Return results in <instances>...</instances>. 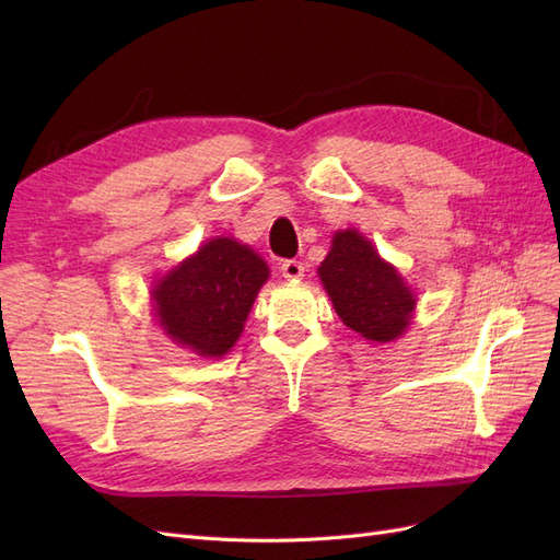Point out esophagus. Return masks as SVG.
<instances>
[{
	"label": "esophagus",
	"mask_w": 560,
	"mask_h": 560,
	"mask_svg": "<svg viewBox=\"0 0 560 560\" xmlns=\"http://www.w3.org/2000/svg\"><path fill=\"white\" fill-rule=\"evenodd\" d=\"M280 273H282L287 280H301L303 273H306V266H303V264L296 261V259H287V261H282V266H280Z\"/></svg>",
	"instance_id": "1"
}]
</instances>
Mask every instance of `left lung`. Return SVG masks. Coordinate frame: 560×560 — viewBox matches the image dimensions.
<instances>
[{
    "instance_id": "left-lung-1",
    "label": "left lung",
    "mask_w": 560,
    "mask_h": 560,
    "mask_svg": "<svg viewBox=\"0 0 560 560\" xmlns=\"http://www.w3.org/2000/svg\"><path fill=\"white\" fill-rule=\"evenodd\" d=\"M317 276L338 317L371 343L399 338L411 325L416 296L399 270L381 259L374 243L360 231H336Z\"/></svg>"
}]
</instances>
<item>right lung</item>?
<instances>
[{
	"instance_id": "right-lung-1",
	"label": "right lung",
	"mask_w": 560,
	"mask_h": 560,
	"mask_svg": "<svg viewBox=\"0 0 560 560\" xmlns=\"http://www.w3.org/2000/svg\"><path fill=\"white\" fill-rule=\"evenodd\" d=\"M270 270L249 245L212 238L151 290L163 331L200 358H222L238 341Z\"/></svg>"
}]
</instances>
